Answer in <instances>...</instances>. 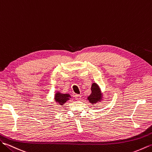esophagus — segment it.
<instances>
[{"label":"esophagus","mask_w":152,"mask_h":152,"mask_svg":"<svg viewBox=\"0 0 152 152\" xmlns=\"http://www.w3.org/2000/svg\"><path fill=\"white\" fill-rule=\"evenodd\" d=\"M75 99L77 101H79L81 99V96L79 95V94H76V95H75Z\"/></svg>","instance_id":"1"}]
</instances>
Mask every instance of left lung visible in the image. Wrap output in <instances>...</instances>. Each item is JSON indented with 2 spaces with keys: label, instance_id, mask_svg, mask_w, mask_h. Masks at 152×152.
Here are the masks:
<instances>
[{
  "label": "left lung",
  "instance_id": "obj_1",
  "mask_svg": "<svg viewBox=\"0 0 152 152\" xmlns=\"http://www.w3.org/2000/svg\"><path fill=\"white\" fill-rule=\"evenodd\" d=\"M91 90H92V93L88 97V99L91 103H92V104H93L97 102H99L102 99V96L99 86L96 83L92 84V87H91Z\"/></svg>",
  "mask_w": 152,
  "mask_h": 152
}]
</instances>
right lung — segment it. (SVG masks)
I'll list each match as a JSON object with an SVG mask.
<instances>
[{
	"label": "right lung",
	"instance_id": "add662e5",
	"mask_svg": "<svg viewBox=\"0 0 152 152\" xmlns=\"http://www.w3.org/2000/svg\"><path fill=\"white\" fill-rule=\"evenodd\" d=\"M69 97L70 96L69 94H63L60 92H57L55 94V99L56 102L58 104H60V105H63L64 103H65L67 100L69 99Z\"/></svg>",
	"mask_w": 152,
	"mask_h": 152
}]
</instances>
